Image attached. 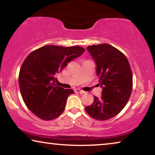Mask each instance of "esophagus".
Listing matches in <instances>:
<instances>
[{
    "instance_id": "esophagus-1",
    "label": "esophagus",
    "mask_w": 155,
    "mask_h": 155,
    "mask_svg": "<svg viewBox=\"0 0 155 155\" xmlns=\"http://www.w3.org/2000/svg\"><path fill=\"white\" fill-rule=\"evenodd\" d=\"M75 92H77V93H80V94H84V93H85V92H84V91L80 90V89H75Z\"/></svg>"
}]
</instances>
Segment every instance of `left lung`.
<instances>
[{
    "label": "left lung",
    "instance_id": "1",
    "mask_svg": "<svg viewBox=\"0 0 155 155\" xmlns=\"http://www.w3.org/2000/svg\"><path fill=\"white\" fill-rule=\"evenodd\" d=\"M87 49L96 63L99 85L102 88L101 98L85 107L89 115L105 120L117 115L125 107L130 96L133 76L125 55L107 44L90 46Z\"/></svg>",
    "mask_w": 155,
    "mask_h": 155
}]
</instances>
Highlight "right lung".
Wrapping results in <instances>:
<instances>
[{"mask_svg": "<svg viewBox=\"0 0 155 155\" xmlns=\"http://www.w3.org/2000/svg\"><path fill=\"white\" fill-rule=\"evenodd\" d=\"M84 51L80 46L46 45L25 58L19 74V85L23 101L34 114L49 120L63 113L68 97L74 91L55 84L56 75Z\"/></svg>", "mask_w": 155, "mask_h": 155, "instance_id": "1", "label": "right lung"}]
</instances>
